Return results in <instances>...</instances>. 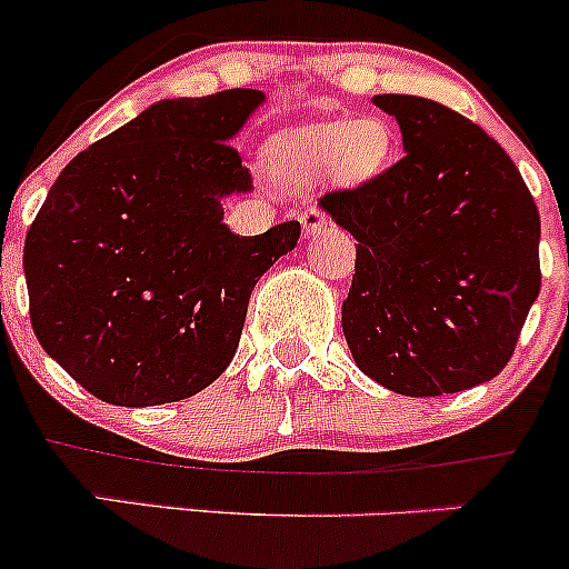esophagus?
<instances>
[{
  "label": "esophagus",
  "mask_w": 569,
  "mask_h": 569,
  "mask_svg": "<svg viewBox=\"0 0 569 569\" xmlns=\"http://www.w3.org/2000/svg\"><path fill=\"white\" fill-rule=\"evenodd\" d=\"M300 222H302V231H306L308 237H313V233L325 231V228L330 226V217H327V211H321L319 206H308V209L300 214Z\"/></svg>",
  "instance_id": "esophagus-1"
}]
</instances>
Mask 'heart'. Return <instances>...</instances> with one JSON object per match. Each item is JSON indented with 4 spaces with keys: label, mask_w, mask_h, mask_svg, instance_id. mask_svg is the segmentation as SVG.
<instances>
[{
    "label": "heart",
    "mask_w": 569,
    "mask_h": 569,
    "mask_svg": "<svg viewBox=\"0 0 569 569\" xmlns=\"http://www.w3.org/2000/svg\"><path fill=\"white\" fill-rule=\"evenodd\" d=\"M391 126L380 118L330 120L302 126L286 137L283 159L291 173L311 176L321 168L341 181H363L386 168L391 157Z\"/></svg>",
    "instance_id": "heart-1"
}]
</instances>
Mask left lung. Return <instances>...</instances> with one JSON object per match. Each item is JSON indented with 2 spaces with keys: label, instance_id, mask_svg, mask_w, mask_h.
I'll use <instances>...</instances> for the list:
<instances>
[{
  "label": "left lung",
  "instance_id": "left-lung-1",
  "mask_svg": "<svg viewBox=\"0 0 569 569\" xmlns=\"http://www.w3.org/2000/svg\"><path fill=\"white\" fill-rule=\"evenodd\" d=\"M405 157L321 209L355 244L341 325L363 375L405 396L492 380L539 295V211L473 120L421 96H375Z\"/></svg>",
  "mask_w": 569,
  "mask_h": 569
}]
</instances>
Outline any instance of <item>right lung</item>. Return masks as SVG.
<instances>
[{
  "instance_id": "add662e5",
  "label": "right lung",
  "mask_w": 569,
  "mask_h": 569,
  "mask_svg": "<svg viewBox=\"0 0 569 569\" xmlns=\"http://www.w3.org/2000/svg\"><path fill=\"white\" fill-rule=\"evenodd\" d=\"M261 101H159L49 189L24 242L32 330L96 399H189L237 355L252 286L300 239L297 220L258 237L222 222V198L252 187L231 140Z\"/></svg>"
}]
</instances>
